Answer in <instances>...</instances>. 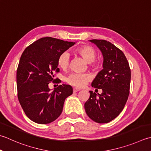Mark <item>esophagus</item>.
<instances>
[{
  "instance_id": "1",
  "label": "esophagus",
  "mask_w": 151,
  "mask_h": 151,
  "mask_svg": "<svg viewBox=\"0 0 151 151\" xmlns=\"http://www.w3.org/2000/svg\"><path fill=\"white\" fill-rule=\"evenodd\" d=\"M81 90V89L80 88H73V92H77V91Z\"/></svg>"
}]
</instances>
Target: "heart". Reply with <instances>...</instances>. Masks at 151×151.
<instances>
[{"label": "heart", "instance_id": "b5f03b06", "mask_svg": "<svg viewBox=\"0 0 151 151\" xmlns=\"http://www.w3.org/2000/svg\"><path fill=\"white\" fill-rule=\"evenodd\" d=\"M76 52L81 55L88 63H92L96 56V52L93 48L88 46H81L76 50ZM70 54L68 52H63L59 55L58 65L63 70L67 69L69 65ZM91 76L88 73H73L67 76L66 81L67 83L74 86L81 88L90 82Z\"/></svg>", "mask_w": 151, "mask_h": 151}]
</instances>
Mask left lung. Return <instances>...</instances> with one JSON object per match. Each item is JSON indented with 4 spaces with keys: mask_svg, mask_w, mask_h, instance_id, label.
<instances>
[{
    "mask_svg": "<svg viewBox=\"0 0 151 151\" xmlns=\"http://www.w3.org/2000/svg\"><path fill=\"white\" fill-rule=\"evenodd\" d=\"M90 41L98 47L103 57V69L91 82V86L102 89L103 92L97 94L90 91L85 111L94 122L108 123L119 116L128 100L130 68L125 55L114 44L105 40Z\"/></svg>",
    "mask_w": 151,
    "mask_h": 151,
    "instance_id": "obj_1",
    "label": "left lung"
}]
</instances>
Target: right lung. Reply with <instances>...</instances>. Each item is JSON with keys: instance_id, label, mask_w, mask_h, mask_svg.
Segmentation results:
<instances>
[{"instance_id": "right-lung-1", "label": "right lung", "mask_w": 151, "mask_h": 151, "mask_svg": "<svg viewBox=\"0 0 151 151\" xmlns=\"http://www.w3.org/2000/svg\"><path fill=\"white\" fill-rule=\"evenodd\" d=\"M75 42L44 37L27 47L17 69V97L23 111L33 122L46 124L60 116L65 100L73 93L70 85L61 84L52 91L50 82L60 83L58 59Z\"/></svg>"}]
</instances>
